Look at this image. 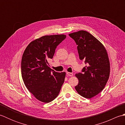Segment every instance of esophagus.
Listing matches in <instances>:
<instances>
[{
    "instance_id": "1",
    "label": "esophagus",
    "mask_w": 125,
    "mask_h": 125,
    "mask_svg": "<svg viewBox=\"0 0 125 125\" xmlns=\"http://www.w3.org/2000/svg\"><path fill=\"white\" fill-rule=\"evenodd\" d=\"M67 75L69 76H73V73H69V72H67Z\"/></svg>"
}]
</instances>
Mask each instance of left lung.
<instances>
[{
    "mask_svg": "<svg viewBox=\"0 0 125 125\" xmlns=\"http://www.w3.org/2000/svg\"><path fill=\"white\" fill-rule=\"evenodd\" d=\"M77 45L79 59L86 65L76 73L78 84L75 89L82 97L91 98L104 88L109 78L110 61L103 44L85 31L69 34Z\"/></svg>",
    "mask_w": 125,
    "mask_h": 125,
    "instance_id": "1",
    "label": "left lung"
}]
</instances>
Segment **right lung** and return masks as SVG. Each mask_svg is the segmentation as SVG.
<instances>
[{
    "label": "right lung",
    "instance_id": "obj_1",
    "mask_svg": "<svg viewBox=\"0 0 125 125\" xmlns=\"http://www.w3.org/2000/svg\"><path fill=\"white\" fill-rule=\"evenodd\" d=\"M66 35H46L31 41L21 60V75L26 87L37 99L48 103L56 98L64 82L65 73L51 69L48 61Z\"/></svg>",
    "mask_w": 125,
    "mask_h": 125
}]
</instances>
